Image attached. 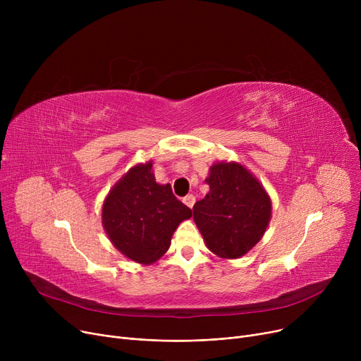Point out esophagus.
Wrapping results in <instances>:
<instances>
[{"label":"esophagus","mask_w":361,"mask_h":361,"mask_svg":"<svg viewBox=\"0 0 361 361\" xmlns=\"http://www.w3.org/2000/svg\"><path fill=\"white\" fill-rule=\"evenodd\" d=\"M183 202H184V203H185V204L192 209L193 204H195V202H196V197H195L193 195H187V196L183 199Z\"/></svg>","instance_id":"1"}]
</instances>
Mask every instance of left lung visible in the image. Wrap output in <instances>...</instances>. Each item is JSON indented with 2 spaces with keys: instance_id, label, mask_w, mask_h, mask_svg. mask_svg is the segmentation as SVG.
Returning a JSON list of instances; mask_svg holds the SVG:
<instances>
[{
  "instance_id": "obj_1",
  "label": "left lung",
  "mask_w": 361,
  "mask_h": 361,
  "mask_svg": "<svg viewBox=\"0 0 361 361\" xmlns=\"http://www.w3.org/2000/svg\"><path fill=\"white\" fill-rule=\"evenodd\" d=\"M209 193L193 206V219L212 253L238 259L260 241L272 214L271 199L249 169L218 162L206 180Z\"/></svg>"
}]
</instances>
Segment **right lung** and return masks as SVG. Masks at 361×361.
<instances>
[{
	"label": "right lung",
	"instance_id": "1",
	"mask_svg": "<svg viewBox=\"0 0 361 361\" xmlns=\"http://www.w3.org/2000/svg\"><path fill=\"white\" fill-rule=\"evenodd\" d=\"M192 216L169 184H158L152 162L133 166L114 185L102 206V225L126 257L142 264L157 262L169 249L180 222Z\"/></svg>",
	"mask_w": 361,
	"mask_h": 361
}]
</instances>
